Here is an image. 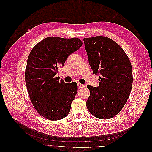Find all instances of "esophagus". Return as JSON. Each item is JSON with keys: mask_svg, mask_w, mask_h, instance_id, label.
<instances>
[{"mask_svg": "<svg viewBox=\"0 0 152 152\" xmlns=\"http://www.w3.org/2000/svg\"><path fill=\"white\" fill-rule=\"evenodd\" d=\"M78 88L79 89H80V88H84V85H83V84H82V83H78Z\"/></svg>", "mask_w": 152, "mask_h": 152, "instance_id": "1", "label": "esophagus"}]
</instances>
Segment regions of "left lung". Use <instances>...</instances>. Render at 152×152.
I'll list each match as a JSON object with an SVG mask.
<instances>
[{
	"label": "left lung",
	"mask_w": 152,
	"mask_h": 152,
	"mask_svg": "<svg viewBox=\"0 0 152 152\" xmlns=\"http://www.w3.org/2000/svg\"><path fill=\"white\" fill-rule=\"evenodd\" d=\"M85 48L93 73L99 76V86L88 85V110L96 118H112L121 110L133 86L132 66L119 45L106 37L84 38Z\"/></svg>",
	"instance_id": "8db88e82"
}]
</instances>
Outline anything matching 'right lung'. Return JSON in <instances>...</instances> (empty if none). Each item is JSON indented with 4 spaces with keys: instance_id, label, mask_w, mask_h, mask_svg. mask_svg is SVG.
Masks as SVG:
<instances>
[{
    "instance_id": "right-lung-1",
    "label": "right lung",
    "mask_w": 152,
    "mask_h": 152,
    "mask_svg": "<svg viewBox=\"0 0 152 152\" xmlns=\"http://www.w3.org/2000/svg\"><path fill=\"white\" fill-rule=\"evenodd\" d=\"M82 46L78 38L50 37L32 49L25 70V83L34 108L45 118L59 120L69 114L78 85L59 81L56 75L68 57Z\"/></svg>"
}]
</instances>
